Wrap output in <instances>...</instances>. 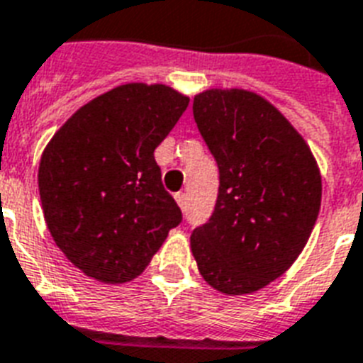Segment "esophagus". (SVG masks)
I'll list each match as a JSON object with an SVG mask.
<instances>
[{
	"mask_svg": "<svg viewBox=\"0 0 363 363\" xmlns=\"http://www.w3.org/2000/svg\"><path fill=\"white\" fill-rule=\"evenodd\" d=\"M175 199H177V203H179V207L184 211V207H186V194H184V192L175 194Z\"/></svg>",
	"mask_w": 363,
	"mask_h": 363,
	"instance_id": "esophagus-1",
	"label": "esophagus"
}]
</instances>
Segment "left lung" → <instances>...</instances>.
<instances>
[{
    "label": "left lung",
    "mask_w": 363,
    "mask_h": 363,
    "mask_svg": "<svg viewBox=\"0 0 363 363\" xmlns=\"http://www.w3.org/2000/svg\"><path fill=\"white\" fill-rule=\"evenodd\" d=\"M192 109L220 186L190 248L209 286L252 294L290 269L309 241L320 211V167L301 133L259 94L209 88L196 94Z\"/></svg>",
    "instance_id": "left-lung-1"
}]
</instances>
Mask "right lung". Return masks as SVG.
Returning <instances> with one entry per match:
<instances>
[{
    "instance_id": "1",
    "label": "right lung",
    "mask_w": 363,
    "mask_h": 363,
    "mask_svg": "<svg viewBox=\"0 0 363 363\" xmlns=\"http://www.w3.org/2000/svg\"><path fill=\"white\" fill-rule=\"evenodd\" d=\"M188 101L165 84L125 82L77 109L47 143L37 173L45 222L90 279H137L182 220L154 150Z\"/></svg>"
}]
</instances>
